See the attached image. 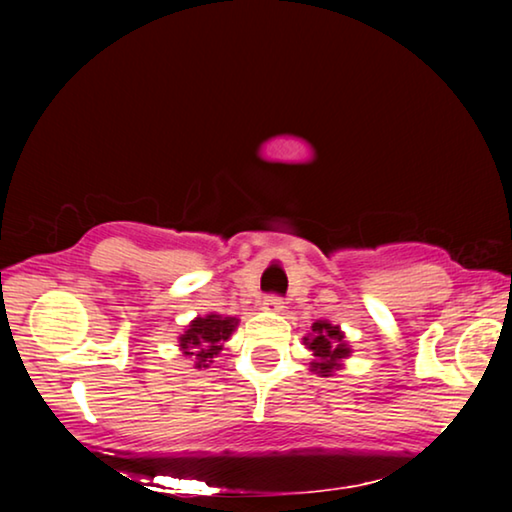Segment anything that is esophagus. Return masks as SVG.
I'll return each instance as SVG.
<instances>
[{"mask_svg":"<svg viewBox=\"0 0 512 512\" xmlns=\"http://www.w3.org/2000/svg\"><path fill=\"white\" fill-rule=\"evenodd\" d=\"M264 307H266V309H273V311H282V309H284V298H282V296H275V293H271V296L264 298Z\"/></svg>","mask_w":512,"mask_h":512,"instance_id":"obj_1","label":"esophagus"}]
</instances>
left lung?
<instances>
[{"instance_id":"1","label":"left lung","mask_w":512,"mask_h":512,"mask_svg":"<svg viewBox=\"0 0 512 512\" xmlns=\"http://www.w3.org/2000/svg\"><path fill=\"white\" fill-rule=\"evenodd\" d=\"M311 332H314V336H311V339L307 336L305 343L316 357L314 370L323 372V375L327 377L329 372L339 368V359L348 357L350 348L345 345L339 327L329 325V323H325V320H318V323L311 325Z\"/></svg>"}]
</instances>
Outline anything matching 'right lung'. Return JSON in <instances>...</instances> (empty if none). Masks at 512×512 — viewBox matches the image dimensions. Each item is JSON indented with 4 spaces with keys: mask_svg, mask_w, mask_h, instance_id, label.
<instances>
[{
    "mask_svg": "<svg viewBox=\"0 0 512 512\" xmlns=\"http://www.w3.org/2000/svg\"><path fill=\"white\" fill-rule=\"evenodd\" d=\"M235 327L237 318H221L216 314L196 318L180 336V348L185 350L187 357H194L196 368H207L214 354L221 352L223 341H228L230 334L235 332Z\"/></svg>",
    "mask_w": 512,
    "mask_h": 512,
    "instance_id": "obj_1",
    "label": "right lung"
}]
</instances>
